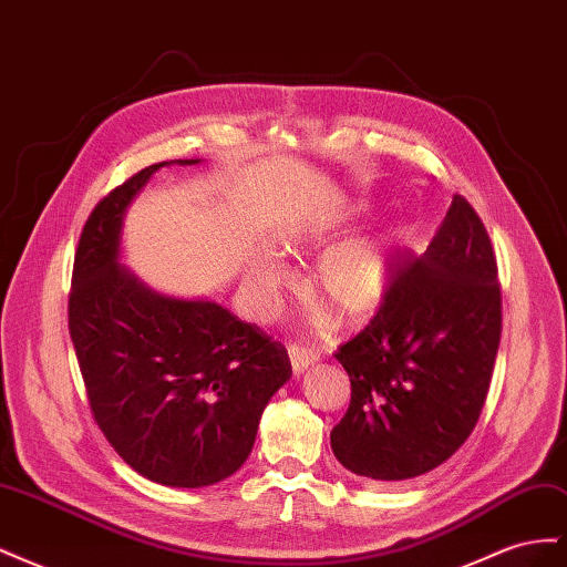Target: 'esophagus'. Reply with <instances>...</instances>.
Returning a JSON list of instances; mask_svg holds the SVG:
<instances>
[{
    "instance_id": "34e87169",
    "label": "esophagus",
    "mask_w": 567,
    "mask_h": 567,
    "mask_svg": "<svg viewBox=\"0 0 567 567\" xmlns=\"http://www.w3.org/2000/svg\"><path fill=\"white\" fill-rule=\"evenodd\" d=\"M288 357H290V367H293V371L296 373H300V371H305L307 367L310 364H315L317 359H319V352L317 350H312V348H305V346H290L288 348Z\"/></svg>"
}]
</instances>
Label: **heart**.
Instances as JSON below:
<instances>
[{
	"label": "heart",
	"instance_id": "heart-1",
	"mask_svg": "<svg viewBox=\"0 0 567 567\" xmlns=\"http://www.w3.org/2000/svg\"><path fill=\"white\" fill-rule=\"evenodd\" d=\"M331 231V221H317V225L310 227L290 229L284 234V246L290 250H302L323 241L326 234ZM398 241L400 234L388 231L354 236L329 248L315 265L310 281L312 293L346 319H357L373 312L388 293L392 257L394 250H398ZM288 281L290 271L277 250L262 248L252 255L246 284L257 312L269 315L274 305H277L281 288Z\"/></svg>",
	"mask_w": 567,
	"mask_h": 567
}]
</instances>
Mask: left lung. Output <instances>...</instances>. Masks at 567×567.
Listing matches in <instances>:
<instances>
[{"instance_id":"left-lung-1","label":"left lung","mask_w":567,"mask_h":567,"mask_svg":"<svg viewBox=\"0 0 567 567\" xmlns=\"http://www.w3.org/2000/svg\"><path fill=\"white\" fill-rule=\"evenodd\" d=\"M496 271L483 219L458 194L425 252L392 262L379 312L336 352L352 398L331 447L348 471L402 483L468 440L502 338Z\"/></svg>"}]
</instances>
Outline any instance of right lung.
<instances>
[{
	"instance_id": "1",
	"label": "right lung",
	"mask_w": 567,
	"mask_h": 567,
	"mask_svg": "<svg viewBox=\"0 0 567 567\" xmlns=\"http://www.w3.org/2000/svg\"><path fill=\"white\" fill-rule=\"evenodd\" d=\"M163 165L115 186L84 221L68 331L111 447L153 483L205 487L244 466L267 402L293 369L260 326L210 300L153 293L117 265L127 205Z\"/></svg>"
}]
</instances>
